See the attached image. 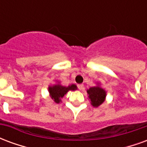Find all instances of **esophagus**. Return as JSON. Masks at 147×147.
I'll list each match as a JSON object with an SVG mask.
<instances>
[{
	"label": "esophagus",
	"instance_id": "esophagus-1",
	"mask_svg": "<svg viewBox=\"0 0 147 147\" xmlns=\"http://www.w3.org/2000/svg\"><path fill=\"white\" fill-rule=\"evenodd\" d=\"M78 88H79L80 90H84V86H83V84H79V85H78Z\"/></svg>",
	"mask_w": 147,
	"mask_h": 147
}]
</instances>
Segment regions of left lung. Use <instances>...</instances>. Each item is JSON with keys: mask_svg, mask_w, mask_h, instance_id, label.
Wrapping results in <instances>:
<instances>
[{"mask_svg": "<svg viewBox=\"0 0 147 147\" xmlns=\"http://www.w3.org/2000/svg\"><path fill=\"white\" fill-rule=\"evenodd\" d=\"M90 104L93 107H98L105 102L106 98V91L103 89L100 83H97V86L90 87L86 90Z\"/></svg>", "mask_w": 147, "mask_h": 147, "instance_id": "1", "label": "left lung"}]
</instances>
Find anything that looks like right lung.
I'll return each mask as SVG.
<instances>
[{"mask_svg": "<svg viewBox=\"0 0 147 147\" xmlns=\"http://www.w3.org/2000/svg\"><path fill=\"white\" fill-rule=\"evenodd\" d=\"M77 90V86L76 84H71L69 86H62L60 82H57V83L53 84L52 86H49L48 87L50 98L53 99V102L57 104L62 102L61 99L63 98V97L69 90Z\"/></svg>", "mask_w": 147, "mask_h": 147, "instance_id": "add662e5", "label": "right lung"}]
</instances>
